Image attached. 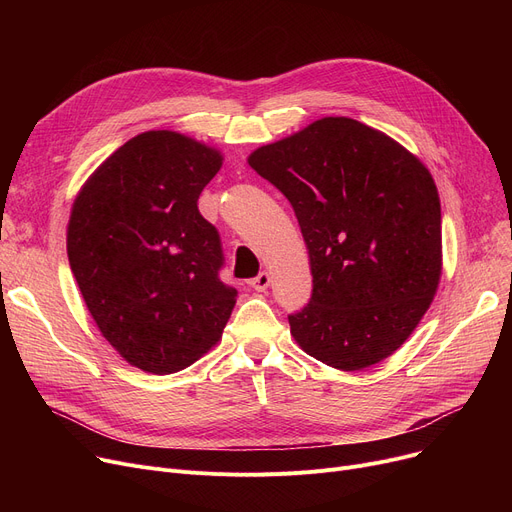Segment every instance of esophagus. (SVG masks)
Returning <instances> with one entry per match:
<instances>
[{"instance_id": "esophagus-1", "label": "esophagus", "mask_w": 512, "mask_h": 512, "mask_svg": "<svg viewBox=\"0 0 512 512\" xmlns=\"http://www.w3.org/2000/svg\"><path fill=\"white\" fill-rule=\"evenodd\" d=\"M270 282H272V276L267 274V272H261L257 278H253L249 284H251V288L253 290H257V292H265L267 288H270Z\"/></svg>"}]
</instances>
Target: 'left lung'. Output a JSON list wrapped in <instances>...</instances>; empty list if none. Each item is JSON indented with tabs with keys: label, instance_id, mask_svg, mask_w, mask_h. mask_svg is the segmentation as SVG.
Listing matches in <instances>:
<instances>
[{
	"label": "left lung",
	"instance_id": "left-lung-1",
	"mask_svg": "<svg viewBox=\"0 0 512 512\" xmlns=\"http://www.w3.org/2000/svg\"><path fill=\"white\" fill-rule=\"evenodd\" d=\"M249 166L290 201L309 251L313 294L288 315L294 340L342 371L390 357L440 284L432 174L388 134L344 116L255 149Z\"/></svg>",
	"mask_w": 512,
	"mask_h": 512
}]
</instances>
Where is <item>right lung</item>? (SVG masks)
<instances>
[{"label":"right lung","mask_w":512,"mask_h":512,"mask_svg":"<svg viewBox=\"0 0 512 512\" xmlns=\"http://www.w3.org/2000/svg\"><path fill=\"white\" fill-rule=\"evenodd\" d=\"M222 153L172 130L126 141L89 176L68 222V261L103 338L147 373H176L222 338L236 290L197 201Z\"/></svg>","instance_id":"add662e5"}]
</instances>
